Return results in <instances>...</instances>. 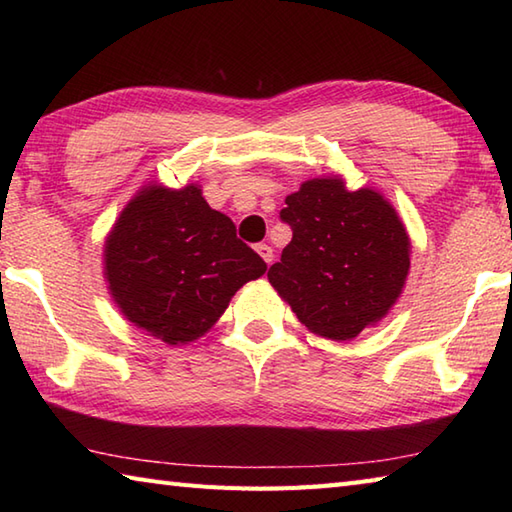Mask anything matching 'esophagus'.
Instances as JSON below:
<instances>
[{
  "instance_id": "1",
  "label": "esophagus",
  "mask_w": 512,
  "mask_h": 512,
  "mask_svg": "<svg viewBox=\"0 0 512 512\" xmlns=\"http://www.w3.org/2000/svg\"><path fill=\"white\" fill-rule=\"evenodd\" d=\"M255 250H257L259 257H262L266 264L273 262V257H275V253H273V246H268V244H257V246H255Z\"/></svg>"
}]
</instances>
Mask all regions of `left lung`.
<instances>
[{"instance_id":"obj_1","label":"left lung","mask_w":512,"mask_h":512,"mask_svg":"<svg viewBox=\"0 0 512 512\" xmlns=\"http://www.w3.org/2000/svg\"><path fill=\"white\" fill-rule=\"evenodd\" d=\"M279 217L292 242L268 281L306 328L350 341L385 317L409 273V237L383 195L314 178L288 195Z\"/></svg>"}]
</instances>
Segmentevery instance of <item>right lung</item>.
<instances>
[{"instance_id": "1", "label": "right lung", "mask_w": 512, "mask_h": 512, "mask_svg": "<svg viewBox=\"0 0 512 512\" xmlns=\"http://www.w3.org/2000/svg\"><path fill=\"white\" fill-rule=\"evenodd\" d=\"M266 262L198 187H149L125 206L105 244V275L125 317L165 343H189L220 319Z\"/></svg>"}]
</instances>
